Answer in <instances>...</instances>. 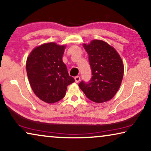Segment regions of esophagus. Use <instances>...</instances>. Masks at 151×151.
I'll use <instances>...</instances> for the list:
<instances>
[{
    "label": "esophagus",
    "mask_w": 151,
    "mask_h": 151,
    "mask_svg": "<svg viewBox=\"0 0 151 151\" xmlns=\"http://www.w3.org/2000/svg\"><path fill=\"white\" fill-rule=\"evenodd\" d=\"M75 81H76V83H78L80 81V80H81V77H80V76H75Z\"/></svg>",
    "instance_id": "1"
}]
</instances>
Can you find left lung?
I'll list each match as a JSON object with an SVG mask.
<instances>
[{
    "label": "left lung",
    "instance_id": "left-lung-1",
    "mask_svg": "<svg viewBox=\"0 0 151 151\" xmlns=\"http://www.w3.org/2000/svg\"><path fill=\"white\" fill-rule=\"evenodd\" d=\"M89 55L92 78L88 82L78 84L86 96L95 103H101L111 99L122 82L124 65L117 51L102 40H94L83 44Z\"/></svg>",
    "mask_w": 151,
    "mask_h": 151
}]
</instances>
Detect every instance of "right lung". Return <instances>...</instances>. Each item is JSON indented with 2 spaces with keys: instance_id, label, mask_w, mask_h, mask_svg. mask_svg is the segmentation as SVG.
Here are the masks:
<instances>
[{
  "instance_id": "add662e5",
  "label": "right lung",
  "mask_w": 151,
  "mask_h": 151,
  "mask_svg": "<svg viewBox=\"0 0 151 151\" xmlns=\"http://www.w3.org/2000/svg\"><path fill=\"white\" fill-rule=\"evenodd\" d=\"M65 46L53 42L34 48L27 59V73L33 92L40 99L54 103L65 96L67 86L75 81L62 61Z\"/></svg>"
}]
</instances>
